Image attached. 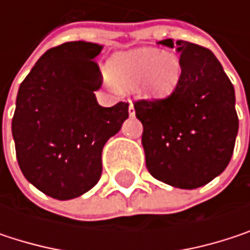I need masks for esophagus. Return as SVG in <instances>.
<instances>
[{
    "label": "esophagus",
    "mask_w": 250,
    "mask_h": 250,
    "mask_svg": "<svg viewBox=\"0 0 250 250\" xmlns=\"http://www.w3.org/2000/svg\"><path fill=\"white\" fill-rule=\"evenodd\" d=\"M134 114H136V113H134V107H133V104L130 103V105H128V116H130V117H134Z\"/></svg>",
    "instance_id": "1"
}]
</instances>
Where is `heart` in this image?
I'll list each match as a JSON object with an SVG mask.
<instances>
[{"label":"heart","instance_id":"heart-1","mask_svg":"<svg viewBox=\"0 0 250 250\" xmlns=\"http://www.w3.org/2000/svg\"><path fill=\"white\" fill-rule=\"evenodd\" d=\"M182 65L174 53L158 49H137L114 56L108 63V75L122 86L139 83V94L146 98H165L179 83Z\"/></svg>","mask_w":250,"mask_h":250}]
</instances>
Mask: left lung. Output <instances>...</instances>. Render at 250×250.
I'll return each mask as SVG.
<instances>
[{"instance_id": "obj_1", "label": "left lung", "mask_w": 250, "mask_h": 250, "mask_svg": "<svg viewBox=\"0 0 250 250\" xmlns=\"http://www.w3.org/2000/svg\"><path fill=\"white\" fill-rule=\"evenodd\" d=\"M176 47L182 74L167 98L139 100L142 145L150 175L184 189L203 187L229 165L239 130L234 88L207 47L165 39Z\"/></svg>"}]
</instances>
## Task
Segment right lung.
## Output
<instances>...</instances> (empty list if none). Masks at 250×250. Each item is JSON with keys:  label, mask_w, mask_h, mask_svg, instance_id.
Returning a JSON list of instances; mask_svg holds the SVG:
<instances>
[{"label": "right lung", "mask_w": 250, "mask_h": 250, "mask_svg": "<svg viewBox=\"0 0 250 250\" xmlns=\"http://www.w3.org/2000/svg\"><path fill=\"white\" fill-rule=\"evenodd\" d=\"M103 46L68 42L49 49L21 82L11 123L28 182L56 200L76 198L101 178V152L128 117V104L101 107Z\"/></svg>", "instance_id": "obj_1"}]
</instances>
